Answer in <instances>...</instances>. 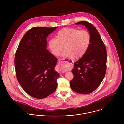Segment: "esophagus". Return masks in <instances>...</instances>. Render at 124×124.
<instances>
[{"instance_id": "obj_1", "label": "esophagus", "mask_w": 124, "mask_h": 124, "mask_svg": "<svg viewBox=\"0 0 124 124\" xmlns=\"http://www.w3.org/2000/svg\"><path fill=\"white\" fill-rule=\"evenodd\" d=\"M58 65L61 70V73H64L65 72L64 68L67 65V61H65V59H59L58 61Z\"/></svg>"}]
</instances>
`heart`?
<instances>
[{"instance_id":"obj_1","label":"heart","mask_w":124,"mask_h":124,"mask_svg":"<svg viewBox=\"0 0 124 124\" xmlns=\"http://www.w3.org/2000/svg\"><path fill=\"white\" fill-rule=\"evenodd\" d=\"M91 41L89 32L85 30L75 28H64L59 30L56 39H51L48 43L49 48L53 55L58 56L66 49L63 56L76 59L81 58L89 48Z\"/></svg>"}]
</instances>
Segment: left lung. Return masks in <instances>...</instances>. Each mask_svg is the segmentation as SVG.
<instances>
[{"label":"left lung","mask_w":124,"mask_h":124,"mask_svg":"<svg viewBox=\"0 0 124 124\" xmlns=\"http://www.w3.org/2000/svg\"><path fill=\"white\" fill-rule=\"evenodd\" d=\"M75 24L84 25L90 34L91 41L84 55L75 62L72 70L74 78L70 86L76 92L88 94L95 90L104 78L107 70V50L93 25L86 21L79 22Z\"/></svg>","instance_id":"1"}]
</instances>
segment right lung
<instances>
[{
    "label": "right lung",
    "instance_id": "add662e5",
    "mask_svg": "<svg viewBox=\"0 0 124 124\" xmlns=\"http://www.w3.org/2000/svg\"><path fill=\"white\" fill-rule=\"evenodd\" d=\"M57 27H35L22 39L15 57L17 80L29 95L45 98L56 89L59 74L55 71L57 59L46 49L48 35Z\"/></svg>",
    "mask_w": 124,
    "mask_h": 124
}]
</instances>
